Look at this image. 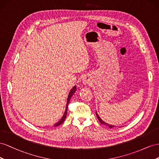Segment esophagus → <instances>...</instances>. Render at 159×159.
Wrapping results in <instances>:
<instances>
[{
    "label": "esophagus",
    "mask_w": 159,
    "mask_h": 159,
    "mask_svg": "<svg viewBox=\"0 0 159 159\" xmlns=\"http://www.w3.org/2000/svg\"><path fill=\"white\" fill-rule=\"evenodd\" d=\"M90 81V77L89 76H85L83 79V83L84 84H89Z\"/></svg>",
    "instance_id": "esophagus-1"
}]
</instances>
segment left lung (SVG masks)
Here are the masks:
<instances>
[{"label": "left lung", "instance_id": "8db88e82", "mask_svg": "<svg viewBox=\"0 0 159 159\" xmlns=\"http://www.w3.org/2000/svg\"><path fill=\"white\" fill-rule=\"evenodd\" d=\"M96 115H97V118H98V119L99 122H101V124H102V125H107V126H109V128H112V127H114V126H113V125H108L107 123H106L105 122H104V121H103V120H102L101 119V118H100V116H98V115L97 114V112H96Z\"/></svg>", "mask_w": 159, "mask_h": 159}]
</instances>
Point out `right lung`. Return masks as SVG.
<instances>
[{
	"label": "right lung",
	"instance_id": "obj_1",
	"mask_svg": "<svg viewBox=\"0 0 159 159\" xmlns=\"http://www.w3.org/2000/svg\"><path fill=\"white\" fill-rule=\"evenodd\" d=\"M76 90V86H75V87H74L73 88H72V89L70 90V93H69V95H68V98H67V102H66V109H65V113H64V115H63L61 119H60V120L58 121V122H57L56 124H54V126H59L60 125H61V124L63 122L65 121V119H66V115H67L68 105H69V103L70 100V98H71V97H72V95H73V94L75 93Z\"/></svg>",
	"mask_w": 159,
	"mask_h": 159
}]
</instances>
